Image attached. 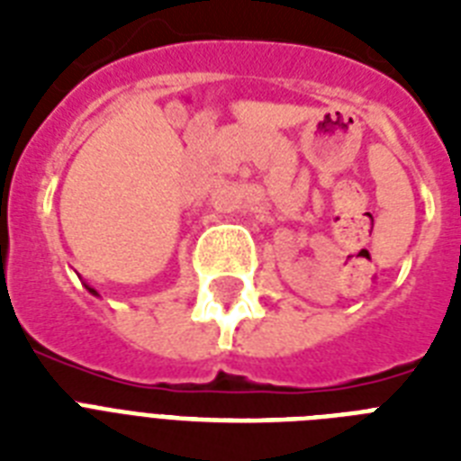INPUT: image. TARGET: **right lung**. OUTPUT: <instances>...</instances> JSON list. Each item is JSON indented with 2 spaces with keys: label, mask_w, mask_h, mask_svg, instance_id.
Instances as JSON below:
<instances>
[{
  "label": "right lung",
  "mask_w": 461,
  "mask_h": 461,
  "mask_svg": "<svg viewBox=\"0 0 461 461\" xmlns=\"http://www.w3.org/2000/svg\"><path fill=\"white\" fill-rule=\"evenodd\" d=\"M90 289V287H88ZM90 292H93V294H95V289H90Z\"/></svg>",
  "instance_id": "1"
}]
</instances>
